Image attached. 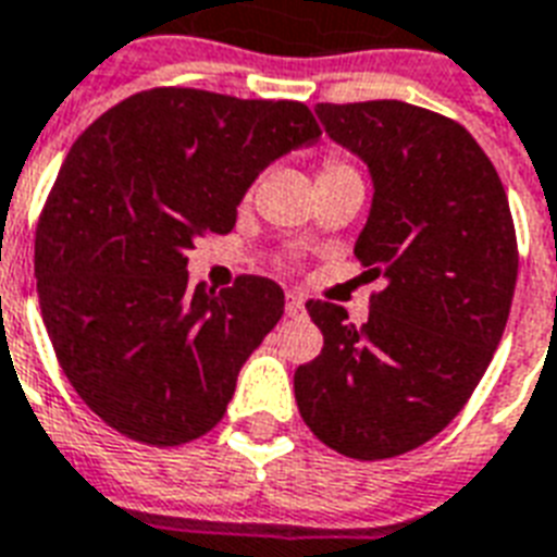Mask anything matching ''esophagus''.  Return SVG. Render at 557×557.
<instances>
[{
    "label": "esophagus",
    "instance_id": "34e87169",
    "mask_svg": "<svg viewBox=\"0 0 557 557\" xmlns=\"http://www.w3.org/2000/svg\"><path fill=\"white\" fill-rule=\"evenodd\" d=\"M286 315H304V295H300V292H286Z\"/></svg>",
    "mask_w": 557,
    "mask_h": 557
}]
</instances>
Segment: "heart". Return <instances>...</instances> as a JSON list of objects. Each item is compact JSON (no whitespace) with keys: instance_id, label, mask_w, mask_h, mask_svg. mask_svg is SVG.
<instances>
[{"instance_id":"heart-1","label":"heart","mask_w":557,"mask_h":557,"mask_svg":"<svg viewBox=\"0 0 557 557\" xmlns=\"http://www.w3.org/2000/svg\"><path fill=\"white\" fill-rule=\"evenodd\" d=\"M335 177H359V172H356V165L350 160H345V157L330 154L324 157V163L318 169V181H335Z\"/></svg>"}]
</instances>
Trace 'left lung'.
<instances>
[{
    "mask_svg": "<svg viewBox=\"0 0 557 557\" xmlns=\"http://www.w3.org/2000/svg\"><path fill=\"white\" fill-rule=\"evenodd\" d=\"M315 113L371 172L354 253L385 286L362 326L309 300L324 350L295 371V400L335 453L394 458L435 438L494 359L517 283L515 222L494 163L453 119L394 99Z\"/></svg>",
    "mask_w": 557,
    "mask_h": 557,
    "instance_id": "obj_1",
    "label": "left lung"
}]
</instances>
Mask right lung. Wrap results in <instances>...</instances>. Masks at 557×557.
Wrapping results in <instances>:
<instances>
[{
	"label": "right lung",
	"mask_w": 557,
	"mask_h": 557,
	"mask_svg": "<svg viewBox=\"0 0 557 557\" xmlns=\"http://www.w3.org/2000/svg\"><path fill=\"white\" fill-rule=\"evenodd\" d=\"M318 137L300 101L157 87L70 148L37 224L34 274L58 362L108 426L177 447L224 418L286 300L257 274L222 292L193 286L186 253L203 233H231L262 169Z\"/></svg>",
	"instance_id": "1"
}]
</instances>
